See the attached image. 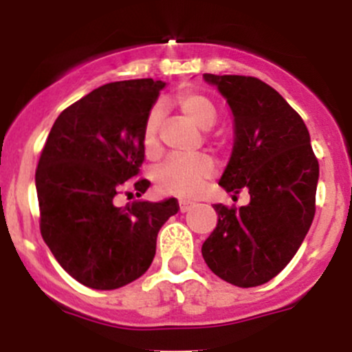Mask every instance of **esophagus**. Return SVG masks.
Here are the masks:
<instances>
[{"label": "esophagus", "instance_id": "esophagus-1", "mask_svg": "<svg viewBox=\"0 0 352 352\" xmlns=\"http://www.w3.org/2000/svg\"><path fill=\"white\" fill-rule=\"evenodd\" d=\"M179 206H180V212H187V211H189L190 208H192L194 202L186 201V199H180V201H179Z\"/></svg>", "mask_w": 352, "mask_h": 352}]
</instances>
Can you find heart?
Here are the masks:
<instances>
[{
    "label": "heart",
    "mask_w": 352,
    "mask_h": 352,
    "mask_svg": "<svg viewBox=\"0 0 352 352\" xmlns=\"http://www.w3.org/2000/svg\"><path fill=\"white\" fill-rule=\"evenodd\" d=\"M175 105L180 112L201 129H209L218 120V110L209 97L196 90H182L175 95ZM163 112L151 107L143 124V148L150 158L160 155V126ZM211 156L199 153L192 156H172L155 173L156 189L166 196L194 199L201 194L204 184L214 175Z\"/></svg>",
    "instance_id": "b5f03b06"
}]
</instances>
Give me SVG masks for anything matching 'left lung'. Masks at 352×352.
I'll list each match as a JSON object with an SVG mask.
<instances>
[{"mask_svg": "<svg viewBox=\"0 0 352 352\" xmlns=\"http://www.w3.org/2000/svg\"><path fill=\"white\" fill-rule=\"evenodd\" d=\"M228 100L235 146L219 186L248 190L242 208L216 204L218 225L202 257L218 278L240 287L271 281L294 257L315 216L318 160L300 113L262 80L204 74Z\"/></svg>", "mask_w": 352, "mask_h": 352, "instance_id": "obj_1", "label": "left lung"}]
</instances>
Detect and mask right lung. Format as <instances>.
Wrapping results in <instances>:
<instances>
[{"label":"right lung","instance_id":"right-lung-1","mask_svg":"<svg viewBox=\"0 0 352 352\" xmlns=\"http://www.w3.org/2000/svg\"><path fill=\"white\" fill-rule=\"evenodd\" d=\"M165 83L113 81L90 91L56 119L35 170L41 233L71 278L94 289H117L151 265L156 236L179 202L116 206L144 162L143 124ZM133 180L131 181L130 179Z\"/></svg>","mask_w":352,"mask_h":352}]
</instances>
